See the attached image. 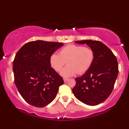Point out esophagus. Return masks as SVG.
<instances>
[{"instance_id": "esophagus-1", "label": "esophagus", "mask_w": 129, "mask_h": 129, "mask_svg": "<svg viewBox=\"0 0 129 129\" xmlns=\"http://www.w3.org/2000/svg\"><path fill=\"white\" fill-rule=\"evenodd\" d=\"M69 80V79H68V78H63V81H64L65 82L68 81Z\"/></svg>"}]
</instances>
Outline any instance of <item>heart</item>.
<instances>
[{
  "mask_svg": "<svg viewBox=\"0 0 129 129\" xmlns=\"http://www.w3.org/2000/svg\"><path fill=\"white\" fill-rule=\"evenodd\" d=\"M59 54L53 53L50 56V63L56 71L61 70L66 62L68 65L60 72L62 76L71 77L87 71L92 66L95 52L92 48L70 44L60 50Z\"/></svg>",
  "mask_w": 129,
  "mask_h": 129,
  "instance_id": "heart-1",
  "label": "heart"
}]
</instances>
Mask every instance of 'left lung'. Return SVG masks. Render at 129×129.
Returning <instances> with one entry per match:
<instances>
[{
    "mask_svg": "<svg viewBox=\"0 0 129 129\" xmlns=\"http://www.w3.org/2000/svg\"><path fill=\"white\" fill-rule=\"evenodd\" d=\"M77 44H86L95 52L90 69L80 77L76 78L72 91L82 103L95 106L108 98L114 89L118 74V64L112 52L102 42L82 40Z\"/></svg>",
    "mask_w": 129,
    "mask_h": 129,
    "instance_id": "left-lung-1",
    "label": "left lung"
}]
</instances>
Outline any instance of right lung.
<instances>
[{
	"instance_id": "right-lung-1",
	"label": "right lung",
	"mask_w": 129,
	"mask_h": 129,
	"mask_svg": "<svg viewBox=\"0 0 129 129\" xmlns=\"http://www.w3.org/2000/svg\"><path fill=\"white\" fill-rule=\"evenodd\" d=\"M63 43L37 40L27 43L15 55L13 62L15 84L27 103L37 108L47 106L55 99L63 84L51 67L50 56Z\"/></svg>"
}]
</instances>
